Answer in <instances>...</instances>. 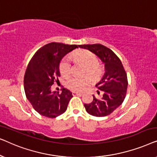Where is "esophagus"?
Listing matches in <instances>:
<instances>
[{
  "label": "esophagus",
  "instance_id": "1",
  "mask_svg": "<svg viewBox=\"0 0 157 157\" xmlns=\"http://www.w3.org/2000/svg\"><path fill=\"white\" fill-rule=\"evenodd\" d=\"M72 94H73V96H81V95H82V94H81V93H78V92H77V91H73Z\"/></svg>",
  "mask_w": 157,
  "mask_h": 157
}]
</instances>
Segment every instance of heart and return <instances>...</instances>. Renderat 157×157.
<instances>
[{"instance_id":"heart-1","label":"heart","mask_w":157,"mask_h":157,"mask_svg":"<svg viewBox=\"0 0 157 157\" xmlns=\"http://www.w3.org/2000/svg\"><path fill=\"white\" fill-rule=\"evenodd\" d=\"M74 57L79 60L86 65V73L93 78L99 76L101 72L99 64L97 63V57L91 51L85 50H78L74 53ZM59 70L63 76H68L71 71V61L69 57L66 56L61 60L59 65ZM90 78L85 76L83 78L73 76L68 79L67 86L74 91H81L85 89L90 83Z\"/></svg>"}]
</instances>
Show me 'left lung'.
Segmentation results:
<instances>
[{
    "label": "left lung",
    "instance_id": "obj_1",
    "mask_svg": "<svg viewBox=\"0 0 157 157\" xmlns=\"http://www.w3.org/2000/svg\"><path fill=\"white\" fill-rule=\"evenodd\" d=\"M79 47L91 51L104 64V72L96 84L104 93L103 97L97 99L93 95V101L85 104L84 106L89 114L106 117L117 109L125 98L128 86L126 71L117 56L107 47L101 44L81 45Z\"/></svg>",
    "mask_w": 157,
    "mask_h": 157
}]
</instances>
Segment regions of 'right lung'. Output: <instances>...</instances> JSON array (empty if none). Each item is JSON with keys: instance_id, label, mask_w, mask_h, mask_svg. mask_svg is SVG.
I'll return each instance as SVG.
<instances>
[{"instance_id": "add662e5", "label": "right lung", "mask_w": 157, "mask_h": 157, "mask_svg": "<svg viewBox=\"0 0 157 157\" xmlns=\"http://www.w3.org/2000/svg\"><path fill=\"white\" fill-rule=\"evenodd\" d=\"M77 45L51 43L36 52L28 65L24 76L27 99L40 115L56 118L63 113L73 97L69 90L63 88L61 93L51 91V86L61 76L59 65L68 53L78 48Z\"/></svg>"}]
</instances>
